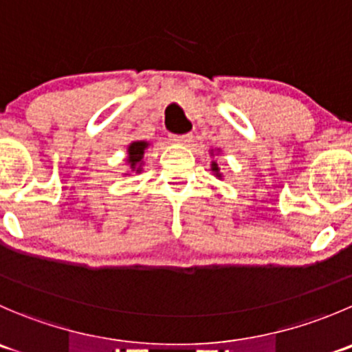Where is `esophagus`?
Here are the masks:
<instances>
[{"mask_svg":"<svg viewBox=\"0 0 352 352\" xmlns=\"http://www.w3.org/2000/svg\"><path fill=\"white\" fill-rule=\"evenodd\" d=\"M172 141L175 144H189L192 141V134H182V135H173Z\"/></svg>","mask_w":352,"mask_h":352,"instance_id":"34e87169","label":"esophagus"}]
</instances>
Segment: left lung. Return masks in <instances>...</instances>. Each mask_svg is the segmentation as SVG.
<instances>
[{"label": "left lung", "mask_w": 352, "mask_h": 352, "mask_svg": "<svg viewBox=\"0 0 352 352\" xmlns=\"http://www.w3.org/2000/svg\"><path fill=\"white\" fill-rule=\"evenodd\" d=\"M211 170H213L214 175H217L218 179H221V173H220V168H218V163L217 162H211Z\"/></svg>", "instance_id": "left-lung-1"}]
</instances>
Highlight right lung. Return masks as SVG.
<instances>
[{
	"mask_svg": "<svg viewBox=\"0 0 352 352\" xmlns=\"http://www.w3.org/2000/svg\"><path fill=\"white\" fill-rule=\"evenodd\" d=\"M149 146V142L146 141H134L131 142L127 149V163L131 166L132 172H141L142 166V158H144V151Z\"/></svg>",
	"mask_w": 352,
	"mask_h": 352,
	"instance_id": "right-lung-1",
	"label": "right lung"
}]
</instances>
